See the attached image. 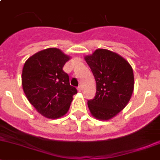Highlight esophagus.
<instances>
[{
  "instance_id": "34e87169",
  "label": "esophagus",
  "mask_w": 160,
  "mask_h": 160,
  "mask_svg": "<svg viewBox=\"0 0 160 160\" xmlns=\"http://www.w3.org/2000/svg\"><path fill=\"white\" fill-rule=\"evenodd\" d=\"M77 90H78V91H80H80H82V87L80 85V86L78 87V88H77Z\"/></svg>"
}]
</instances>
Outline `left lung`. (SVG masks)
Segmentation results:
<instances>
[{"mask_svg": "<svg viewBox=\"0 0 160 160\" xmlns=\"http://www.w3.org/2000/svg\"><path fill=\"white\" fill-rule=\"evenodd\" d=\"M84 59L96 81V95L88 102L91 115L108 120L126 107L134 91V78L130 63L117 53L97 49Z\"/></svg>", "mask_w": 160, "mask_h": 160, "instance_id": "8db88e82", "label": "left lung"}]
</instances>
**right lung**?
Segmentation results:
<instances>
[{
  "instance_id": "obj_1",
  "label": "right lung",
  "mask_w": 160,
  "mask_h": 160,
  "mask_svg": "<svg viewBox=\"0 0 160 160\" xmlns=\"http://www.w3.org/2000/svg\"><path fill=\"white\" fill-rule=\"evenodd\" d=\"M70 56L60 49L50 48L38 52L25 62L22 85L28 101L40 114L58 119L67 113L77 89L69 84L62 70Z\"/></svg>"
}]
</instances>
